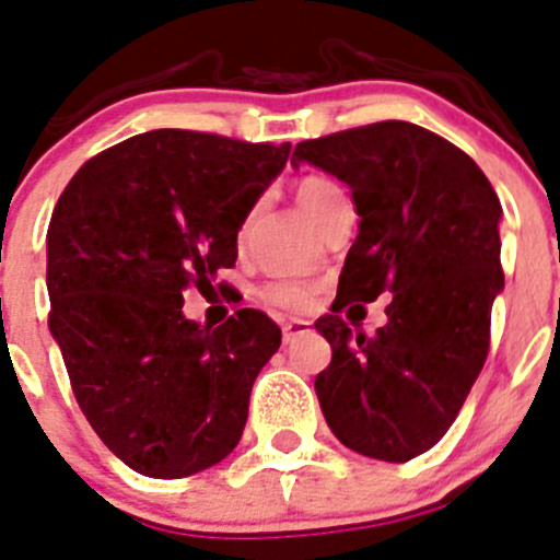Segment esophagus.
<instances>
[{
    "label": "esophagus",
    "instance_id": "34e87169",
    "mask_svg": "<svg viewBox=\"0 0 560 560\" xmlns=\"http://www.w3.org/2000/svg\"><path fill=\"white\" fill-rule=\"evenodd\" d=\"M310 331V323L306 320H284L281 323V334H284V342H292L295 337H304Z\"/></svg>",
    "mask_w": 560,
    "mask_h": 560
}]
</instances>
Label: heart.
<instances>
[{"instance_id": "obj_1", "label": "heart", "mask_w": 560, "mask_h": 560, "mask_svg": "<svg viewBox=\"0 0 560 560\" xmlns=\"http://www.w3.org/2000/svg\"><path fill=\"white\" fill-rule=\"evenodd\" d=\"M337 198H342V190H339L337 182L326 179V176H304V179H298L295 185V201L301 207L306 218L312 223L320 218L323 209L328 203H334ZM265 298H268L270 304L279 306V310L287 312H304L312 306V298H315V290L304 281H273V284L265 287Z\"/></svg>"}]
</instances>
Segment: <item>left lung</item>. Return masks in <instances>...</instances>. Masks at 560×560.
Segmentation results:
<instances>
[{"instance_id":"obj_1","label":"left lung","mask_w":560,"mask_h":560,"mask_svg":"<svg viewBox=\"0 0 560 560\" xmlns=\"http://www.w3.org/2000/svg\"><path fill=\"white\" fill-rule=\"evenodd\" d=\"M301 162L351 187L362 218L334 315L315 323L331 345L315 378L323 417L345 447L409 462L445 436L483 370L505 284L503 207L472 156L409 121L304 140L292 151ZM381 291L393 292L387 326L351 332L336 312Z\"/></svg>"}]
</instances>
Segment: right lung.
Listing matches in <instances>:
<instances>
[{"mask_svg":"<svg viewBox=\"0 0 560 560\" xmlns=\"http://www.w3.org/2000/svg\"><path fill=\"white\" fill-rule=\"evenodd\" d=\"M290 143L154 129L88 160L46 232L49 331L104 445L135 472L187 478L223 462L281 328L240 310L187 320L185 290L237 259V232Z\"/></svg>","mask_w":560,"mask_h":560,"instance_id":"obj_1","label":"right lung"}]
</instances>
